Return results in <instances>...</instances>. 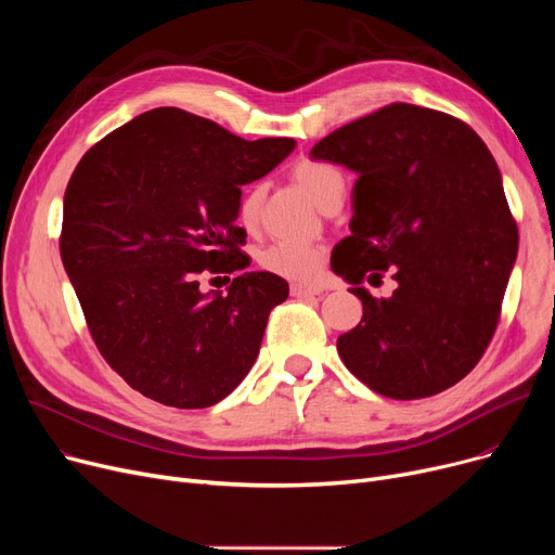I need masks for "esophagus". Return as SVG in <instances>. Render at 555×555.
Masks as SVG:
<instances>
[{
  "instance_id": "34e87169",
  "label": "esophagus",
  "mask_w": 555,
  "mask_h": 555,
  "mask_svg": "<svg viewBox=\"0 0 555 555\" xmlns=\"http://www.w3.org/2000/svg\"><path fill=\"white\" fill-rule=\"evenodd\" d=\"M319 293H322V287H317V285H304V283H293V285H289V295L297 297V299L314 297Z\"/></svg>"
}]
</instances>
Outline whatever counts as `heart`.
Wrapping results in <instances>:
<instances>
[{
  "mask_svg": "<svg viewBox=\"0 0 555 555\" xmlns=\"http://www.w3.org/2000/svg\"><path fill=\"white\" fill-rule=\"evenodd\" d=\"M293 180L317 202L319 209H322L333 195L344 193V178L339 170L324 162H297L293 166ZM262 199H266V189H262V184H251L241 195L238 218L247 229H254L258 224ZM260 266L287 281H310L317 276L319 268H322V251L304 243L276 241L260 254Z\"/></svg>",
  "mask_w": 555,
  "mask_h": 555,
  "instance_id": "heart-1",
  "label": "heart"
}]
</instances>
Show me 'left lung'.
Here are the masks:
<instances>
[{"label": "left lung", "instance_id": "1", "mask_svg": "<svg viewBox=\"0 0 555 555\" xmlns=\"http://www.w3.org/2000/svg\"><path fill=\"white\" fill-rule=\"evenodd\" d=\"M310 157L358 175L351 236L331 256L362 301V322L337 339L341 362L393 400L456 385L498 328L517 258L498 162L470 126L410 103L331 132ZM387 269L397 289L375 300L361 281Z\"/></svg>", "mask_w": 555, "mask_h": 555}]
</instances>
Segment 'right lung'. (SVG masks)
Segmentation results:
<instances>
[{"label": "right lung", "instance_id": "right-lung-1", "mask_svg": "<svg viewBox=\"0 0 555 555\" xmlns=\"http://www.w3.org/2000/svg\"><path fill=\"white\" fill-rule=\"evenodd\" d=\"M295 145L285 137L245 141L202 116L157 107L78 162L63 202V266L101 356L145 398L204 410L254 366L287 281L243 272L227 293H202L197 276L247 268L241 186Z\"/></svg>", "mask_w": 555, "mask_h": 555}]
</instances>
